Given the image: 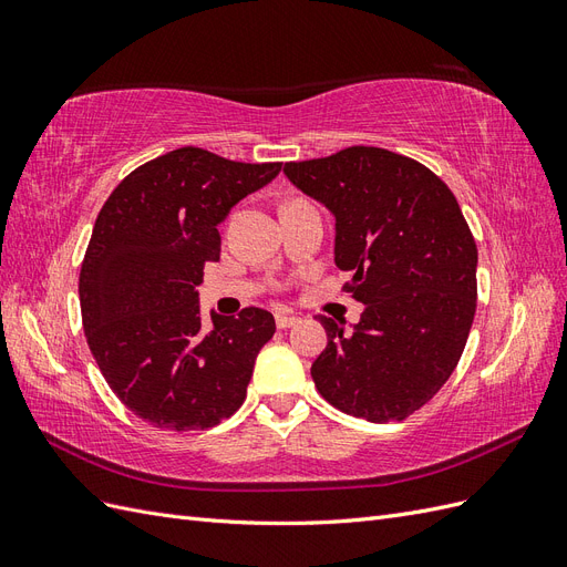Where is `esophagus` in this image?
Wrapping results in <instances>:
<instances>
[{
	"instance_id": "esophagus-1",
	"label": "esophagus",
	"mask_w": 567,
	"mask_h": 567,
	"mask_svg": "<svg viewBox=\"0 0 567 567\" xmlns=\"http://www.w3.org/2000/svg\"><path fill=\"white\" fill-rule=\"evenodd\" d=\"M298 323V317L293 315H277V326L279 329H290V326Z\"/></svg>"
}]
</instances>
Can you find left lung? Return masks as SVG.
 Returning <instances> with one entry per match:
<instances>
[{
  "label": "left lung",
  "mask_w": 567,
  "mask_h": 567,
  "mask_svg": "<svg viewBox=\"0 0 567 567\" xmlns=\"http://www.w3.org/2000/svg\"><path fill=\"white\" fill-rule=\"evenodd\" d=\"M284 175L336 217V265L364 312L346 331L317 317L321 398L371 423L404 421L447 383L475 317L477 248L450 186L375 146L286 163Z\"/></svg>",
  "instance_id": "1"
}]
</instances>
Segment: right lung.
<instances>
[{"label": "right lung", "mask_w": 567, "mask_h": 567, "mask_svg": "<svg viewBox=\"0 0 567 567\" xmlns=\"http://www.w3.org/2000/svg\"><path fill=\"white\" fill-rule=\"evenodd\" d=\"M281 163H236L184 146L136 167L101 208L80 271L84 336L106 383L165 431H203L244 404L267 310L200 317L196 286L219 260L217 227Z\"/></svg>", "instance_id": "1"}]
</instances>
